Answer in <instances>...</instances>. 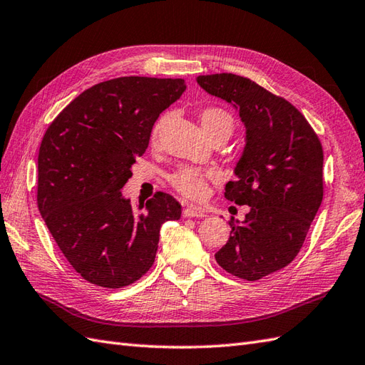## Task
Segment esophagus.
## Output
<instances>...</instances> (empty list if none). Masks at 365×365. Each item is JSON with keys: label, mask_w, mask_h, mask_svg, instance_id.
Instances as JSON below:
<instances>
[{"label": "esophagus", "mask_w": 365, "mask_h": 365, "mask_svg": "<svg viewBox=\"0 0 365 365\" xmlns=\"http://www.w3.org/2000/svg\"><path fill=\"white\" fill-rule=\"evenodd\" d=\"M182 217L185 218H190V217H206L205 210H201L197 206H185L182 209Z\"/></svg>", "instance_id": "esophagus-1"}]
</instances>
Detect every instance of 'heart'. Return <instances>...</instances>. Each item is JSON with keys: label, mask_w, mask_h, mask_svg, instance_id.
I'll list each match as a JSON object with an SVG mask.
<instances>
[{"label": "heart", "mask_w": 365, "mask_h": 365, "mask_svg": "<svg viewBox=\"0 0 365 365\" xmlns=\"http://www.w3.org/2000/svg\"><path fill=\"white\" fill-rule=\"evenodd\" d=\"M201 126H203L207 137H212L217 134L231 135L234 129V118L228 110L222 108H206L200 115ZM164 118L158 121V125L153 129V137H158ZM214 176V173L206 172V170L193 168V167H182L170 176V182L173 187L181 193V195L198 200L205 195L207 180Z\"/></svg>", "instance_id": "1"}]
</instances>
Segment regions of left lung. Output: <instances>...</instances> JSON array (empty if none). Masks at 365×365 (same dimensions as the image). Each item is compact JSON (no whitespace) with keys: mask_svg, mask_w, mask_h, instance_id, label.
Returning <instances> with one entry per match:
<instances>
[{"mask_svg":"<svg viewBox=\"0 0 365 365\" xmlns=\"http://www.w3.org/2000/svg\"><path fill=\"white\" fill-rule=\"evenodd\" d=\"M209 95L239 110L245 147L225 198L248 205L244 222H230L231 236L215 261L234 277L256 281L284 269L303 247L323 198V150L295 106L232 73L198 76Z\"/></svg>","mask_w":365,"mask_h":365,"instance_id":"8db88e82","label":"left lung"}]
</instances>
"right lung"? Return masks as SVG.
<instances>
[{
    "instance_id": "obj_1",
    "label": "right lung",
    "mask_w": 365,
    "mask_h": 365,
    "mask_svg": "<svg viewBox=\"0 0 365 365\" xmlns=\"http://www.w3.org/2000/svg\"><path fill=\"white\" fill-rule=\"evenodd\" d=\"M184 79L123 76L87 88L46 129L38 150L37 203L70 265L95 286L118 289L155 262L160 226L180 220L164 192L135 209L121 187Z\"/></svg>"
}]
</instances>
